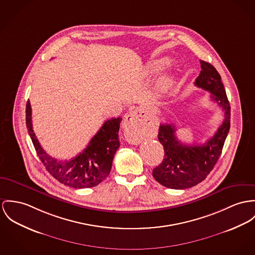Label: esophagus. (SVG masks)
<instances>
[{
    "instance_id": "obj_1",
    "label": "esophagus",
    "mask_w": 255,
    "mask_h": 255,
    "mask_svg": "<svg viewBox=\"0 0 255 255\" xmlns=\"http://www.w3.org/2000/svg\"><path fill=\"white\" fill-rule=\"evenodd\" d=\"M144 120V117L138 112H131L128 116H126L123 122V128L125 137L130 142L136 143L138 141Z\"/></svg>"
}]
</instances>
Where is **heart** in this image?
Masks as SVG:
<instances>
[{
  "mask_svg": "<svg viewBox=\"0 0 255 255\" xmlns=\"http://www.w3.org/2000/svg\"><path fill=\"white\" fill-rule=\"evenodd\" d=\"M168 63V61L166 59H155L152 60L151 62H149L146 65L145 68V72L148 74H154L157 73L158 71H160L166 64ZM170 82V78L168 76H163L162 78H160L159 80L157 81L156 88L159 91H163L169 84Z\"/></svg>",
  "mask_w": 255,
  "mask_h": 255,
  "instance_id": "heart-1",
  "label": "heart"
}]
</instances>
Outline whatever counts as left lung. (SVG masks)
<instances>
[{"label": "left lung", "instance_id": "8db88e82", "mask_svg": "<svg viewBox=\"0 0 255 255\" xmlns=\"http://www.w3.org/2000/svg\"><path fill=\"white\" fill-rule=\"evenodd\" d=\"M200 63L202 71L194 84L212 94L211 99L223 111L224 120L216 134L200 145L180 142L173 124H160L158 139L164 146L165 158L153 169L152 176L168 188L185 189L203 181L214 169L230 129V104L221 77L212 64L203 60Z\"/></svg>", "mask_w": 255, "mask_h": 255}]
</instances>
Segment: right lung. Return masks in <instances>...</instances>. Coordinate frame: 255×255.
<instances>
[{
	"mask_svg": "<svg viewBox=\"0 0 255 255\" xmlns=\"http://www.w3.org/2000/svg\"><path fill=\"white\" fill-rule=\"evenodd\" d=\"M121 120V118L107 120L82 152L69 161H63L48 155L39 144L33 130L29 100L26 104V126L38 156L51 176L74 188L94 187L110 175L114 156L120 145L118 131Z\"/></svg>",
	"mask_w": 255,
	"mask_h": 255,
	"instance_id": "obj_1",
	"label": "right lung"
}]
</instances>
